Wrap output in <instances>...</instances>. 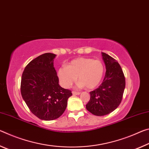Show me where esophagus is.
Returning <instances> with one entry per match:
<instances>
[{
    "label": "esophagus",
    "instance_id": "esophagus-1",
    "mask_svg": "<svg viewBox=\"0 0 149 149\" xmlns=\"http://www.w3.org/2000/svg\"><path fill=\"white\" fill-rule=\"evenodd\" d=\"M72 93L73 95H79L80 94V92H76V91H72Z\"/></svg>",
    "mask_w": 149,
    "mask_h": 149
}]
</instances>
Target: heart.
Segmentation results:
<instances>
[{
  "instance_id": "1",
  "label": "heart",
  "mask_w": 149,
  "mask_h": 149,
  "mask_svg": "<svg viewBox=\"0 0 149 149\" xmlns=\"http://www.w3.org/2000/svg\"><path fill=\"white\" fill-rule=\"evenodd\" d=\"M104 74V66L100 60L80 57L70 61L67 67L58 70V78L61 86L68 88L77 78L79 86L86 89H93L100 83Z\"/></svg>"
}]
</instances>
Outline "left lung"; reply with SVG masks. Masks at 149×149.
<instances>
[{
  "mask_svg": "<svg viewBox=\"0 0 149 149\" xmlns=\"http://www.w3.org/2000/svg\"><path fill=\"white\" fill-rule=\"evenodd\" d=\"M106 71L102 83L90 92L91 99L86 105L87 110L97 116L110 113L122 100L125 79L118 62L111 56L102 53Z\"/></svg>",
  "mask_w": 149,
  "mask_h": 149,
  "instance_id": "obj_1",
  "label": "left lung"
}]
</instances>
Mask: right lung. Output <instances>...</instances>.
<instances>
[{"label": "right lung", "instance_id": "right-lung-1", "mask_svg": "<svg viewBox=\"0 0 149 149\" xmlns=\"http://www.w3.org/2000/svg\"><path fill=\"white\" fill-rule=\"evenodd\" d=\"M55 56L51 53L38 56L26 65L22 75L20 91L24 100L31 113L45 121L59 118L72 96L71 91L58 84L53 67Z\"/></svg>", "mask_w": 149, "mask_h": 149}]
</instances>
